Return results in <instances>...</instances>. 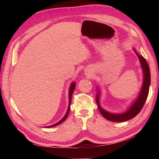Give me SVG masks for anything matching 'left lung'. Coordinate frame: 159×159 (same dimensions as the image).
<instances>
[{"mask_svg":"<svg viewBox=\"0 0 159 159\" xmlns=\"http://www.w3.org/2000/svg\"><path fill=\"white\" fill-rule=\"evenodd\" d=\"M135 51V50H134ZM136 54L137 55L138 57L140 60V62L141 64V67L143 71V75H144V79H143V83L142 86V89L141 90V93L139 94L138 98L136 100L135 102L133 103V105L130 108L129 110L127 111L126 113L123 114H112L110 113H108L107 111L103 110L102 108L100 107L99 104V97L98 96H96V103L98 104V107L100 111V113L102 115V116L106 118L107 120L112 121H116V122H119V121H124L129 120L132 118L135 117L139 113L141 110L144 105L145 102H146V99L148 96V93H149V88L150 85V71L149 68V66L142 56L139 55L137 52L135 51Z\"/></svg>","mask_w":159,"mask_h":159,"instance_id":"left-lung-1","label":"left lung"}]
</instances>
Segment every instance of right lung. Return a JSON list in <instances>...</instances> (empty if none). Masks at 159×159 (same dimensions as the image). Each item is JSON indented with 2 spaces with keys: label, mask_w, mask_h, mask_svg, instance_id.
Returning <instances> with one entry per match:
<instances>
[{
  "label": "right lung",
  "mask_w": 159,
  "mask_h": 159,
  "mask_svg": "<svg viewBox=\"0 0 159 159\" xmlns=\"http://www.w3.org/2000/svg\"><path fill=\"white\" fill-rule=\"evenodd\" d=\"M74 88H75V83H72V85H71L70 88V92H69V100H70V103H69L68 109H67V113H66V116H64V117L62 118V119L59 121V122H57V124H54V125H52V126H47V127H48V128H50V127L56 126H57V125H59V124H60L61 123H62L63 121H65V120L67 118V116H68V114H69V112H70V104H71V101H72V93H73V92H74Z\"/></svg>",
  "instance_id": "1"
}]
</instances>
